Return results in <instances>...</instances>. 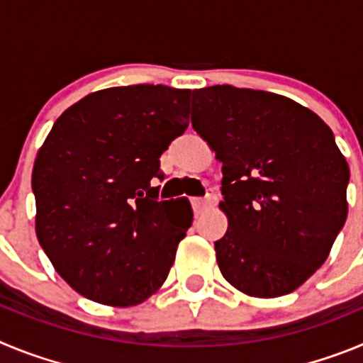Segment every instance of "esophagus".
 Instances as JSON below:
<instances>
[{
  "label": "esophagus",
  "mask_w": 363,
  "mask_h": 363,
  "mask_svg": "<svg viewBox=\"0 0 363 363\" xmlns=\"http://www.w3.org/2000/svg\"><path fill=\"white\" fill-rule=\"evenodd\" d=\"M216 194H214V191H209L207 192V196L205 198H192L191 203L192 207H194V211H201V209H207V207H213L214 203H216Z\"/></svg>",
  "instance_id": "esophagus-1"
}]
</instances>
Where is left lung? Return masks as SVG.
<instances>
[{"label": "left lung", "instance_id": "8db88e82", "mask_svg": "<svg viewBox=\"0 0 363 363\" xmlns=\"http://www.w3.org/2000/svg\"><path fill=\"white\" fill-rule=\"evenodd\" d=\"M191 121L223 163L221 274L249 296L293 293L347 220L349 165L333 130L285 96L230 85L192 92Z\"/></svg>", "mask_w": 363, "mask_h": 363}]
</instances>
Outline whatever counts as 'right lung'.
Returning <instances> with one entry per match:
<instances>
[{
	"label": "right lung",
	"mask_w": 363,
	"mask_h": 363,
	"mask_svg": "<svg viewBox=\"0 0 363 363\" xmlns=\"http://www.w3.org/2000/svg\"><path fill=\"white\" fill-rule=\"evenodd\" d=\"M189 89L112 86L67 108L38 150L36 234L76 293L138 306L169 277L192 223L189 200H158L160 156L187 129Z\"/></svg>",
	"instance_id": "1"
}]
</instances>
